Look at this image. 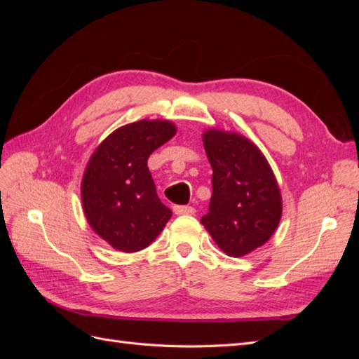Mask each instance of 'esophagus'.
<instances>
[{"label":"esophagus","mask_w":359,"mask_h":359,"mask_svg":"<svg viewBox=\"0 0 359 359\" xmlns=\"http://www.w3.org/2000/svg\"><path fill=\"white\" fill-rule=\"evenodd\" d=\"M173 212H175L177 215H191V214H194V208L193 206L177 205V206H173Z\"/></svg>","instance_id":"obj_1"}]
</instances>
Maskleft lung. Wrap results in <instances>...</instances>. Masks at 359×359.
Listing matches in <instances>:
<instances>
[{"mask_svg": "<svg viewBox=\"0 0 359 359\" xmlns=\"http://www.w3.org/2000/svg\"><path fill=\"white\" fill-rule=\"evenodd\" d=\"M202 140L212 168V196L201 223L227 256H245L266 244L278 227L283 201L277 178L245 136L208 128Z\"/></svg>", "mask_w": 359, "mask_h": 359, "instance_id": "obj_1", "label": "left lung"}]
</instances>
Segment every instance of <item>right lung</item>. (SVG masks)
<instances>
[{
  "label": "right lung",
  "instance_id": "add662e5",
  "mask_svg": "<svg viewBox=\"0 0 359 359\" xmlns=\"http://www.w3.org/2000/svg\"><path fill=\"white\" fill-rule=\"evenodd\" d=\"M177 133L168 119H140L116 128L91 154L81 182L85 219L123 253L147 248L172 211L157 196L148 157Z\"/></svg>",
  "mask_w": 359,
  "mask_h": 359
}]
</instances>
